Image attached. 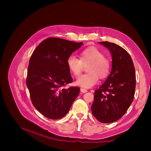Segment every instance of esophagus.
Returning <instances> with one entry per match:
<instances>
[{
    "label": "esophagus",
    "instance_id": "34e87169",
    "mask_svg": "<svg viewBox=\"0 0 151 151\" xmlns=\"http://www.w3.org/2000/svg\"><path fill=\"white\" fill-rule=\"evenodd\" d=\"M81 92H82V93H86V92H88V91H87V89H84V88H81Z\"/></svg>",
    "mask_w": 151,
    "mask_h": 151
}]
</instances>
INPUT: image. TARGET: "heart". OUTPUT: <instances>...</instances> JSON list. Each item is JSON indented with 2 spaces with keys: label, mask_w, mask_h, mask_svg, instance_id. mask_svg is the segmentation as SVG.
<instances>
[{
  "label": "heart",
  "mask_w": 151,
  "mask_h": 151,
  "mask_svg": "<svg viewBox=\"0 0 151 151\" xmlns=\"http://www.w3.org/2000/svg\"><path fill=\"white\" fill-rule=\"evenodd\" d=\"M105 54L96 47H90L83 50L80 54V59L74 54H71L67 60L70 72L74 76L80 75L84 65L86 66L89 73L78 78L76 84L85 88H92L100 79L106 78L110 72L111 63L105 58Z\"/></svg>",
  "instance_id": "1"
}]
</instances>
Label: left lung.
<instances>
[{
    "mask_svg": "<svg viewBox=\"0 0 151 151\" xmlns=\"http://www.w3.org/2000/svg\"><path fill=\"white\" fill-rule=\"evenodd\" d=\"M112 56V69L105 82L95 91L91 106L93 115L102 123L121 119L133 100L136 86L135 71L130 54L120 46L100 42Z\"/></svg>",
    "mask_w": 151,
    "mask_h": 151,
    "instance_id": "1",
    "label": "left lung"
}]
</instances>
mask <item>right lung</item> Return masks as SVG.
<instances>
[{
  "instance_id": "add662e5",
  "label": "right lung",
  "mask_w": 151,
  "mask_h": 151,
  "mask_svg": "<svg viewBox=\"0 0 151 151\" xmlns=\"http://www.w3.org/2000/svg\"><path fill=\"white\" fill-rule=\"evenodd\" d=\"M82 45V42L49 38L32 54L26 85L33 105L44 116L51 119L65 116L80 93L78 87H63L73 81L67 59Z\"/></svg>"
}]
</instances>
